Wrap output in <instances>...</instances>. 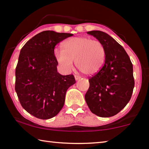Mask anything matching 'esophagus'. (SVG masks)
<instances>
[{
  "label": "esophagus",
  "instance_id": "1",
  "mask_svg": "<svg viewBox=\"0 0 149 149\" xmlns=\"http://www.w3.org/2000/svg\"><path fill=\"white\" fill-rule=\"evenodd\" d=\"M74 77H75V80H76V81H77V80H79V79H81V77L79 76V75H74Z\"/></svg>",
  "mask_w": 149,
  "mask_h": 149
}]
</instances>
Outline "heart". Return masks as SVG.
<instances>
[{"mask_svg":"<svg viewBox=\"0 0 149 149\" xmlns=\"http://www.w3.org/2000/svg\"><path fill=\"white\" fill-rule=\"evenodd\" d=\"M62 48V50H54V56L64 72L71 71L73 61H75V65L81 72L94 75L101 70L105 62V47L99 40L85 37H72L63 42Z\"/></svg>","mask_w":149,"mask_h":149,"instance_id":"b5f03b06","label":"heart"}]
</instances>
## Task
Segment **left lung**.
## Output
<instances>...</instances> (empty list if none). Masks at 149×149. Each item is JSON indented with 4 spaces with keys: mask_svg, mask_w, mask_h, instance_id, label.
Wrapping results in <instances>:
<instances>
[{
    "mask_svg": "<svg viewBox=\"0 0 149 149\" xmlns=\"http://www.w3.org/2000/svg\"><path fill=\"white\" fill-rule=\"evenodd\" d=\"M104 45L106 59L101 70L89 79L85 101L92 113L100 117L113 116L131 99L135 81L133 64L122 45L106 33L88 31Z\"/></svg>",
    "mask_w": 149,
    "mask_h": 149,
    "instance_id": "1",
    "label": "left lung"
}]
</instances>
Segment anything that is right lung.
<instances>
[{"instance_id":"obj_1","label":"right lung","mask_w":149,"mask_h":149,"mask_svg":"<svg viewBox=\"0 0 149 149\" xmlns=\"http://www.w3.org/2000/svg\"><path fill=\"white\" fill-rule=\"evenodd\" d=\"M73 34L44 31L22 48L16 68L15 90L20 104L30 114L47 120L58 114L65 93L75 83L72 74L57 72L54 56L56 45Z\"/></svg>"}]
</instances>
